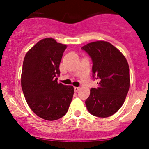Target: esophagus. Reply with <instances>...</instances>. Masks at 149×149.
Instances as JSON below:
<instances>
[{
    "label": "esophagus",
    "mask_w": 149,
    "mask_h": 149,
    "mask_svg": "<svg viewBox=\"0 0 149 149\" xmlns=\"http://www.w3.org/2000/svg\"><path fill=\"white\" fill-rule=\"evenodd\" d=\"M79 89H80V88H78V87H74V91L77 92L78 90H79Z\"/></svg>",
    "instance_id": "1"
}]
</instances>
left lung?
<instances>
[{
	"instance_id": "obj_1",
	"label": "left lung",
	"mask_w": 149,
	"mask_h": 149,
	"mask_svg": "<svg viewBox=\"0 0 149 149\" xmlns=\"http://www.w3.org/2000/svg\"><path fill=\"white\" fill-rule=\"evenodd\" d=\"M92 61V76L98 88H91L85 104L92 115L107 118L120 109L130 88V69L125 57L109 42L96 41L81 47Z\"/></svg>"
}]
</instances>
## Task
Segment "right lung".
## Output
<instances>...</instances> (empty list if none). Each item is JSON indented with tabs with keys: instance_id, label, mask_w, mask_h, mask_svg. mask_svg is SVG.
Wrapping results in <instances>:
<instances>
[{
	"instance_id": "right-lung-1",
	"label": "right lung",
	"mask_w": 149,
	"mask_h": 149,
	"mask_svg": "<svg viewBox=\"0 0 149 149\" xmlns=\"http://www.w3.org/2000/svg\"><path fill=\"white\" fill-rule=\"evenodd\" d=\"M66 48V45L47 38L33 46L24 59L21 84L26 101L34 113L47 120L63 117L74 93L73 86L57 83Z\"/></svg>"
}]
</instances>
